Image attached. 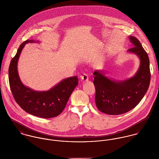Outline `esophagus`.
<instances>
[{
    "instance_id": "esophagus-1",
    "label": "esophagus",
    "mask_w": 159,
    "mask_h": 159,
    "mask_svg": "<svg viewBox=\"0 0 159 159\" xmlns=\"http://www.w3.org/2000/svg\"><path fill=\"white\" fill-rule=\"evenodd\" d=\"M81 81H82L83 82H86V81H88V80H89L88 75L87 74H86V73H84L83 75H82V76H81Z\"/></svg>"
}]
</instances>
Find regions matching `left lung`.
<instances>
[{
    "mask_svg": "<svg viewBox=\"0 0 159 159\" xmlns=\"http://www.w3.org/2000/svg\"><path fill=\"white\" fill-rule=\"evenodd\" d=\"M132 43L127 52L135 54L140 65L135 75L125 80H115L105 75L103 70L93 72L95 104L98 110L109 115L125 113L134 109L148 91L151 80L149 59L139 41L129 37Z\"/></svg>",
    "mask_w": 159,
    "mask_h": 159,
    "instance_id": "1",
    "label": "left lung"
}]
</instances>
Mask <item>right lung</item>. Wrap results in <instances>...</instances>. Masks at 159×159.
Here are the masks:
<instances>
[{
    "label": "right lung",
    "instance_id": "obj_1",
    "mask_svg": "<svg viewBox=\"0 0 159 159\" xmlns=\"http://www.w3.org/2000/svg\"><path fill=\"white\" fill-rule=\"evenodd\" d=\"M28 43H39V41L27 40L23 42L9 66V83L14 98L29 114L42 118L57 116L64 110L70 95L77 86L78 77L66 78L48 91H34L24 85L18 75V62L24 46Z\"/></svg>",
    "mask_w": 159,
    "mask_h": 159
}]
</instances>
